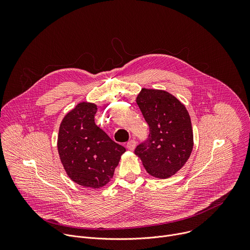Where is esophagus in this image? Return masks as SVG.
<instances>
[{"label": "esophagus", "mask_w": 250, "mask_h": 250, "mask_svg": "<svg viewBox=\"0 0 250 250\" xmlns=\"http://www.w3.org/2000/svg\"><path fill=\"white\" fill-rule=\"evenodd\" d=\"M135 146H136V141L135 140L130 139L129 141L126 142V148L128 150H133L135 148Z\"/></svg>", "instance_id": "esophagus-1"}]
</instances>
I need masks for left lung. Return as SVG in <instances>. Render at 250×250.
<instances>
[{
    "instance_id": "8db88e82",
    "label": "left lung",
    "mask_w": 250,
    "mask_h": 250,
    "mask_svg": "<svg viewBox=\"0 0 250 250\" xmlns=\"http://www.w3.org/2000/svg\"><path fill=\"white\" fill-rule=\"evenodd\" d=\"M136 103L149 125L146 140L134 153L153 177L165 179L179 171L193 149V129L185 105L163 90L142 89Z\"/></svg>"
}]
</instances>
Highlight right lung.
<instances>
[{
    "mask_svg": "<svg viewBox=\"0 0 250 250\" xmlns=\"http://www.w3.org/2000/svg\"><path fill=\"white\" fill-rule=\"evenodd\" d=\"M97 105L80 103L63 119L57 147L67 175L75 183L100 188L114 175L125 148L95 124Z\"/></svg>",
    "mask_w": 250,
    "mask_h": 250,
    "instance_id": "1",
    "label": "right lung"
}]
</instances>
